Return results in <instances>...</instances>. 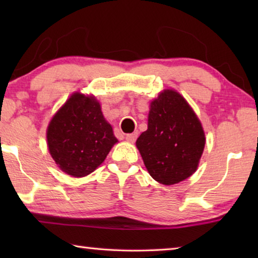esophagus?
<instances>
[{
	"label": "esophagus",
	"instance_id": "obj_1",
	"mask_svg": "<svg viewBox=\"0 0 258 258\" xmlns=\"http://www.w3.org/2000/svg\"><path fill=\"white\" fill-rule=\"evenodd\" d=\"M137 138H138V133L127 134V135H126V137H125L126 141L130 142V143H134V142H135V140H137Z\"/></svg>",
	"mask_w": 258,
	"mask_h": 258
}]
</instances>
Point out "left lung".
Masks as SVG:
<instances>
[{
	"label": "left lung",
	"instance_id": "obj_1",
	"mask_svg": "<svg viewBox=\"0 0 258 258\" xmlns=\"http://www.w3.org/2000/svg\"><path fill=\"white\" fill-rule=\"evenodd\" d=\"M205 143L203 124L189 102L165 89L150 102L148 128L135 145L150 176L172 185L197 171Z\"/></svg>",
	"mask_w": 258,
	"mask_h": 258
}]
</instances>
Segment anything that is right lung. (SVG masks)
Returning a JSON list of instances; mask_svg holds the SVG:
<instances>
[{"label": "right lung", "instance_id": "right-lung-1", "mask_svg": "<svg viewBox=\"0 0 258 258\" xmlns=\"http://www.w3.org/2000/svg\"><path fill=\"white\" fill-rule=\"evenodd\" d=\"M46 142L60 171L84 177L103 163L118 140L104 118L99 100L76 91L52 116Z\"/></svg>", "mask_w": 258, "mask_h": 258}]
</instances>
